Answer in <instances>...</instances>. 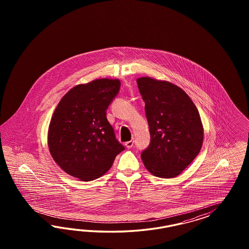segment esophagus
Returning a JSON list of instances; mask_svg holds the SVG:
<instances>
[{
    "instance_id": "esophagus-1",
    "label": "esophagus",
    "mask_w": 249,
    "mask_h": 249,
    "mask_svg": "<svg viewBox=\"0 0 249 249\" xmlns=\"http://www.w3.org/2000/svg\"><path fill=\"white\" fill-rule=\"evenodd\" d=\"M133 144H134L133 141H129V142H127L125 143V145H126V147H127L128 149H130V148L133 147Z\"/></svg>"
}]
</instances>
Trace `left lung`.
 Here are the masks:
<instances>
[{
	"instance_id": "8db88e82",
	"label": "left lung",
	"mask_w": 249,
	"mask_h": 249,
	"mask_svg": "<svg viewBox=\"0 0 249 249\" xmlns=\"http://www.w3.org/2000/svg\"><path fill=\"white\" fill-rule=\"evenodd\" d=\"M145 102L151 142L142 152L146 169L160 178H174L202 148L204 128L188 95L174 84L151 77L137 79Z\"/></svg>"
}]
</instances>
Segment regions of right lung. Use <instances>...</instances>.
<instances>
[{
    "instance_id": "add662e5",
    "label": "right lung",
    "mask_w": 249,
    "mask_h": 249,
    "mask_svg": "<svg viewBox=\"0 0 249 249\" xmlns=\"http://www.w3.org/2000/svg\"><path fill=\"white\" fill-rule=\"evenodd\" d=\"M120 89L118 79H97L73 88L58 103L49 125L48 147L67 174L81 181L95 180L125 150L107 119Z\"/></svg>"
}]
</instances>
